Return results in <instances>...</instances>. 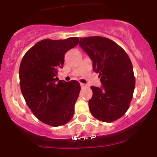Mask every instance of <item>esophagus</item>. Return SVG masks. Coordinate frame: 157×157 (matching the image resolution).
Returning a JSON list of instances; mask_svg holds the SVG:
<instances>
[{
    "instance_id": "34e87169",
    "label": "esophagus",
    "mask_w": 157,
    "mask_h": 157,
    "mask_svg": "<svg viewBox=\"0 0 157 157\" xmlns=\"http://www.w3.org/2000/svg\"><path fill=\"white\" fill-rule=\"evenodd\" d=\"M80 86H81V88H84L86 87V85L84 84V83H80Z\"/></svg>"
}]
</instances>
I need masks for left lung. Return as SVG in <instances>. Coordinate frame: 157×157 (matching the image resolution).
I'll return each instance as SVG.
<instances>
[{
    "mask_svg": "<svg viewBox=\"0 0 157 157\" xmlns=\"http://www.w3.org/2000/svg\"><path fill=\"white\" fill-rule=\"evenodd\" d=\"M80 45L93 61L102 87L92 86L89 108L94 118L112 122L125 114L133 98L135 77L128 54L111 39L102 36L80 38Z\"/></svg>",
    "mask_w": 157,
    "mask_h": 157,
    "instance_id": "1",
    "label": "left lung"
}]
</instances>
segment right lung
<instances>
[{"label":"right lung","instance_id":"obj_1","mask_svg":"<svg viewBox=\"0 0 157 157\" xmlns=\"http://www.w3.org/2000/svg\"><path fill=\"white\" fill-rule=\"evenodd\" d=\"M78 43V37L43 39L26 52L20 63V86L26 103L38 119L50 126L64 125L74 116L80 83L58 82L55 77L66 52Z\"/></svg>","mask_w":157,"mask_h":157}]
</instances>
